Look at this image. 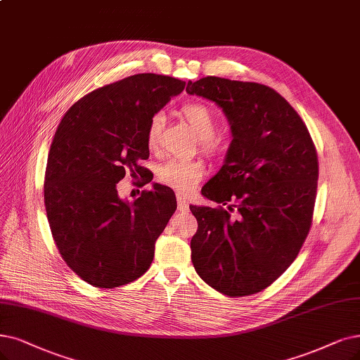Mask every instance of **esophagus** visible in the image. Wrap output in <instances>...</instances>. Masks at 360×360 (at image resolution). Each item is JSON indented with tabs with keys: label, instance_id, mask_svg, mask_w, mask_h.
I'll list each match as a JSON object with an SVG mask.
<instances>
[{
	"label": "esophagus",
	"instance_id": "esophagus-1",
	"mask_svg": "<svg viewBox=\"0 0 360 360\" xmlns=\"http://www.w3.org/2000/svg\"><path fill=\"white\" fill-rule=\"evenodd\" d=\"M176 200H178V209H179V210H182V212L188 210V202H187V198H185V197L181 195V194H178Z\"/></svg>",
	"mask_w": 360,
	"mask_h": 360
}]
</instances>
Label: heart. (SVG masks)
Wrapping results in <instances>:
<instances>
[{
  "mask_svg": "<svg viewBox=\"0 0 360 360\" xmlns=\"http://www.w3.org/2000/svg\"><path fill=\"white\" fill-rule=\"evenodd\" d=\"M181 117L190 124L200 143V150L209 157H219L225 151L224 141L217 136L218 118L214 110L202 102H191L181 108ZM163 117L155 114L151 117L146 127V145L150 150H155L160 133H162ZM206 169L198 160H179L170 158L157 167L155 176L160 184L178 193H190L205 176Z\"/></svg>",
  "mask_w": 360,
  "mask_h": 360,
  "instance_id": "obj_1",
  "label": "heart"
}]
</instances>
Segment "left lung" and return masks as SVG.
<instances>
[{
  "label": "left lung",
  "mask_w": 360,
  "mask_h": 360,
  "mask_svg": "<svg viewBox=\"0 0 360 360\" xmlns=\"http://www.w3.org/2000/svg\"><path fill=\"white\" fill-rule=\"evenodd\" d=\"M187 91L221 106L233 135L225 165L202 188L222 206H190L198 224L193 265L224 295L257 294L288 270L309 236L319 178L314 142L269 86L205 77L188 82Z\"/></svg>",
  "instance_id": "obj_1"
}]
</instances>
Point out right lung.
Wrapping results in <instances>:
<instances>
[{
  "label": "right lung",
  "instance_id": "right-lung-1",
  "mask_svg": "<svg viewBox=\"0 0 360 360\" xmlns=\"http://www.w3.org/2000/svg\"><path fill=\"white\" fill-rule=\"evenodd\" d=\"M184 89L173 77L130 75L87 93L60 120L47 158L44 205L60 257L91 286H123L150 269L155 240L176 210L175 193L155 184L129 205L117 184L126 173L145 176L139 163L150 155L146 127Z\"/></svg>",
  "mask_w": 360,
  "mask_h": 360
}]
</instances>
